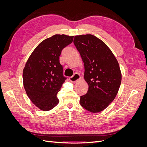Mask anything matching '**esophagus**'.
<instances>
[{
    "mask_svg": "<svg viewBox=\"0 0 147 147\" xmlns=\"http://www.w3.org/2000/svg\"><path fill=\"white\" fill-rule=\"evenodd\" d=\"M81 79V77L80 75L78 74H75L74 76L71 77L69 78V80L71 82H73V83H75L78 82V80Z\"/></svg>",
    "mask_w": 147,
    "mask_h": 147,
    "instance_id": "esophagus-1",
    "label": "esophagus"
}]
</instances>
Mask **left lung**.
<instances>
[{
	"label": "left lung",
	"mask_w": 147,
	"mask_h": 147,
	"mask_svg": "<svg viewBox=\"0 0 147 147\" xmlns=\"http://www.w3.org/2000/svg\"><path fill=\"white\" fill-rule=\"evenodd\" d=\"M74 43L84 63V78L89 86L80 103L89 112H100L118 92L121 83L118 62L107 45L94 35H76Z\"/></svg>",
	"instance_id": "left-lung-1"
}]
</instances>
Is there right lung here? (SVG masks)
<instances>
[{"instance_id":"add662e5","label":"right lung","mask_w":147,"mask_h":147,"mask_svg":"<svg viewBox=\"0 0 147 147\" xmlns=\"http://www.w3.org/2000/svg\"><path fill=\"white\" fill-rule=\"evenodd\" d=\"M74 36L56 34L44 40L30 55L23 69L26 94L32 103L43 111L53 109L59 103L57 94L64 83L59 56Z\"/></svg>"}]
</instances>
